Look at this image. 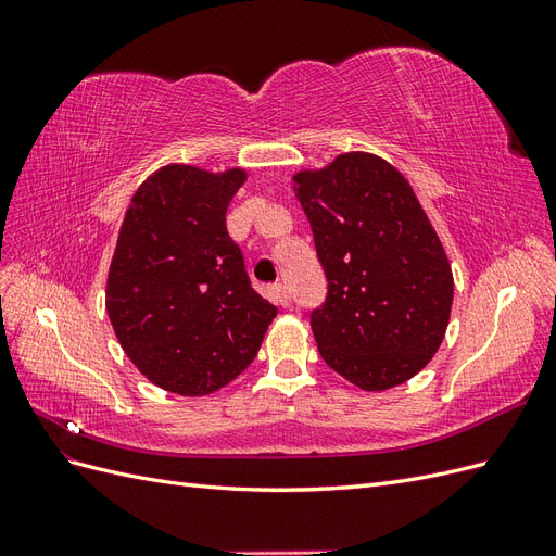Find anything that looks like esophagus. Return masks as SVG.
Segmentation results:
<instances>
[{
  "instance_id": "1",
  "label": "esophagus",
  "mask_w": 556,
  "mask_h": 556,
  "mask_svg": "<svg viewBox=\"0 0 556 556\" xmlns=\"http://www.w3.org/2000/svg\"><path fill=\"white\" fill-rule=\"evenodd\" d=\"M271 299L276 301V304L278 306H285V308H288L290 306V292H288V288H285V285H274V288H271Z\"/></svg>"
}]
</instances>
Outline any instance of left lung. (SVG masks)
Instances as JSON below:
<instances>
[{"instance_id":"left-lung-1","label":"left lung","mask_w":556,"mask_h":556,"mask_svg":"<svg viewBox=\"0 0 556 556\" xmlns=\"http://www.w3.org/2000/svg\"><path fill=\"white\" fill-rule=\"evenodd\" d=\"M329 292L311 315L319 355L364 392L417 376L445 339L454 280L410 182L374 153L292 176Z\"/></svg>"}]
</instances>
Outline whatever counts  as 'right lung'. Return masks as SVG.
<instances>
[{"label":"right lung","instance_id":"add662e5","mask_svg":"<svg viewBox=\"0 0 556 556\" xmlns=\"http://www.w3.org/2000/svg\"><path fill=\"white\" fill-rule=\"evenodd\" d=\"M245 169L166 164L134 192L106 278V313L157 387L206 396L255 359L276 306L250 288L227 206Z\"/></svg>","mask_w":556,"mask_h":556}]
</instances>
